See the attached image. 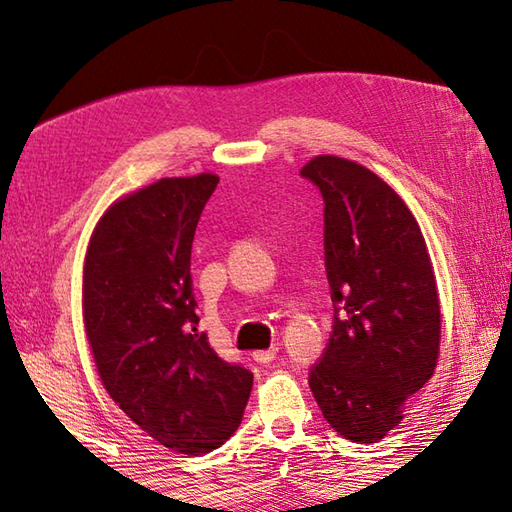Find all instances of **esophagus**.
I'll return each mask as SVG.
<instances>
[{"label": "esophagus", "mask_w": 512, "mask_h": 512, "mask_svg": "<svg viewBox=\"0 0 512 512\" xmlns=\"http://www.w3.org/2000/svg\"><path fill=\"white\" fill-rule=\"evenodd\" d=\"M277 352H279V347H277V345H273V347H270V350H259V352H253V358H255L257 363H270V361H275Z\"/></svg>", "instance_id": "34e87169"}]
</instances>
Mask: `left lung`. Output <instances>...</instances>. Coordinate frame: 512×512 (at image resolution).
I'll use <instances>...</instances> for the list:
<instances>
[{"label":"left lung","instance_id":"1","mask_svg":"<svg viewBox=\"0 0 512 512\" xmlns=\"http://www.w3.org/2000/svg\"><path fill=\"white\" fill-rule=\"evenodd\" d=\"M301 176L325 202L334 330L310 389L343 438L372 444L405 418L440 356L436 273L405 200L354 160L321 154Z\"/></svg>","mask_w":512,"mask_h":512}]
</instances>
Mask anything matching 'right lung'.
<instances>
[{
  "label": "right lung",
  "instance_id": "add662e5",
  "mask_svg": "<svg viewBox=\"0 0 512 512\" xmlns=\"http://www.w3.org/2000/svg\"><path fill=\"white\" fill-rule=\"evenodd\" d=\"M220 178H160L107 206L83 262V323L107 394L162 447L204 455L242 422L248 369L198 330L191 246Z\"/></svg>",
  "mask_w": 512,
  "mask_h": 512
}]
</instances>
